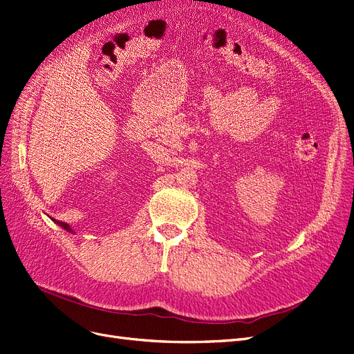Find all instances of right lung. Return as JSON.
Masks as SVG:
<instances>
[{
  "mask_svg": "<svg viewBox=\"0 0 354 354\" xmlns=\"http://www.w3.org/2000/svg\"><path fill=\"white\" fill-rule=\"evenodd\" d=\"M55 223H58L59 226H62L64 229H67L68 232H71V227L67 225V223H64V221H58V220H55Z\"/></svg>",
  "mask_w": 354,
  "mask_h": 354,
  "instance_id": "obj_1",
  "label": "right lung"
}]
</instances>
